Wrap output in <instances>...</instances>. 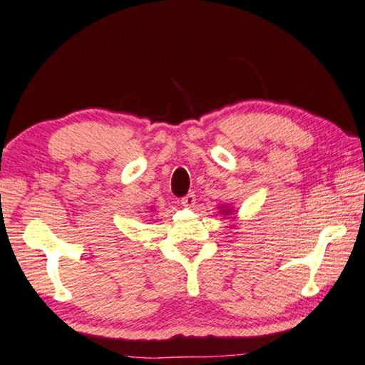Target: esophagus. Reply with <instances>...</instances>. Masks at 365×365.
<instances>
[{
    "instance_id": "34e87169",
    "label": "esophagus",
    "mask_w": 365,
    "mask_h": 365,
    "mask_svg": "<svg viewBox=\"0 0 365 365\" xmlns=\"http://www.w3.org/2000/svg\"><path fill=\"white\" fill-rule=\"evenodd\" d=\"M196 204V195L195 193H188L185 197H182V205L183 207H193Z\"/></svg>"
}]
</instances>
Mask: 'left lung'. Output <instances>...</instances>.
I'll list each match as a JSON object with an SVG mask.
<instances>
[{"label": "left lung", "mask_w": 365, "mask_h": 365, "mask_svg": "<svg viewBox=\"0 0 365 365\" xmlns=\"http://www.w3.org/2000/svg\"><path fill=\"white\" fill-rule=\"evenodd\" d=\"M218 209H220V212H218V214H222L223 217H227V218L235 214V209L230 207V205H220V207H218Z\"/></svg>", "instance_id": "8db88e82"}]
</instances>
